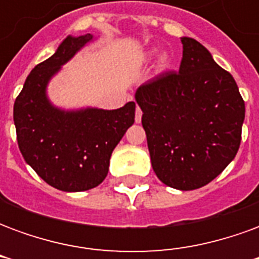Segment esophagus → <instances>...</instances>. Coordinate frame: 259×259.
Returning a JSON list of instances; mask_svg holds the SVG:
<instances>
[{
	"instance_id": "obj_1",
	"label": "esophagus",
	"mask_w": 259,
	"mask_h": 259,
	"mask_svg": "<svg viewBox=\"0 0 259 259\" xmlns=\"http://www.w3.org/2000/svg\"><path fill=\"white\" fill-rule=\"evenodd\" d=\"M141 116H143V112H141L140 108L137 107V108H136V116H135L136 123H140V122H141Z\"/></svg>"
}]
</instances>
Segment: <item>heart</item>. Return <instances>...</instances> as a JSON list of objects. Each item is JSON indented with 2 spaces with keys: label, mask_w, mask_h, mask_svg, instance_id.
<instances>
[{
  "label": "heart",
  "mask_w": 259,
  "mask_h": 259,
  "mask_svg": "<svg viewBox=\"0 0 259 259\" xmlns=\"http://www.w3.org/2000/svg\"><path fill=\"white\" fill-rule=\"evenodd\" d=\"M162 62H166V57H162V59H161Z\"/></svg>",
  "instance_id": "obj_1"
}]
</instances>
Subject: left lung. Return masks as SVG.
<instances>
[{"mask_svg":"<svg viewBox=\"0 0 259 259\" xmlns=\"http://www.w3.org/2000/svg\"><path fill=\"white\" fill-rule=\"evenodd\" d=\"M179 72L141 84L135 98L143 111L151 165L176 190H195L222 174L239 151L245 105L233 76L191 37H182Z\"/></svg>","mask_w":259,"mask_h":259,"instance_id":"1","label":"left lung"}]
</instances>
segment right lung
I'll use <instances>...</instances> for the list:
<instances>
[{
  "label": "right lung",
  "mask_w": 259,
  "mask_h": 259,
  "mask_svg": "<svg viewBox=\"0 0 259 259\" xmlns=\"http://www.w3.org/2000/svg\"><path fill=\"white\" fill-rule=\"evenodd\" d=\"M94 40L90 33L69 34L50 58L34 66L14 105L16 137L26 163L48 185L69 193L102 183L113 148L135 123V101L118 109H65L48 97L54 76Z\"/></svg>",
  "instance_id": "add662e5"
}]
</instances>
